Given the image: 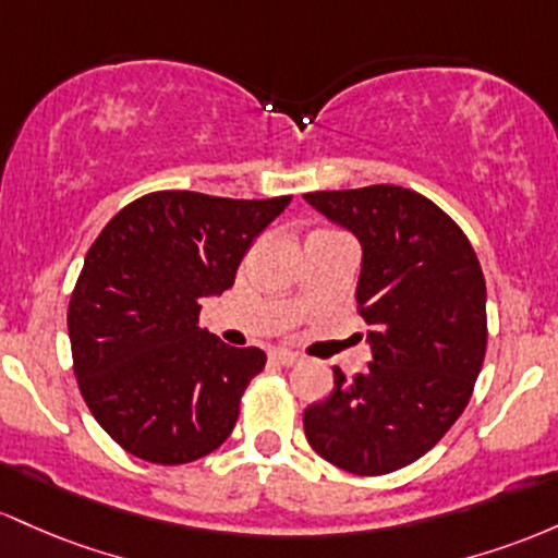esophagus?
Instances as JSON below:
<instances>
[{
    "instance_id": "34e87169",
    "label": "esophagus",
    "mask_w": 558,
    "mask_h": 558,
    "mask_svg": "<svg viewBox=\"0 0 558 558\" xmlns=\"http://www.w3.org/2000/svg\"><path fill=\"white\" fill-rule=\"evenodd\" d=\"M271 359L281 363V366H295V363H300V355L290 353V350H274Z\"/></svg>"
}]
</instances>
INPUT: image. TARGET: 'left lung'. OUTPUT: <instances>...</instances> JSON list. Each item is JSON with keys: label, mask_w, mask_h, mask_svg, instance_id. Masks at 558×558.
I'll list each match as a JSON object with an SVG mask.
<instances>
[{"label": "left lung", "mask_w": 558, "mask_h": 558, "mask_svg": "<svg viewBox=\"0 0 558 558\" xmlns=\"http://www.w3.org/2000/svg\"><path fill=\"white\" fill-rule=\"evenodd\" d=\"M363 247L359 316L372 361L305 409L311 448L361 477L414 464L464 414L487 350L485 277L472 242L432 199L392 184L308 192Z\"/></svg>", "instance_id": "obj_1"}]
</instances>
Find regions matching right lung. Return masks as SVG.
<instances>
[{
    "label": "right lung",
    "mask_w": 558,
    "mask_h": 558,
    "mask_svg": "<svg viewBox=\"0 0 558 558\" xmlns=\"http://www.w3.org/2000/svg\"><path fill=\"white\" fill-rule=\"evenodd\" d=\"M290 199L149 192L92 242L68 303L73 374L131 456L190 464L231 435L266 353L223 345L199 329V308L234 284L250 242Z\"/></svg>",
    "instance_id": "1"
}]
</instances>
